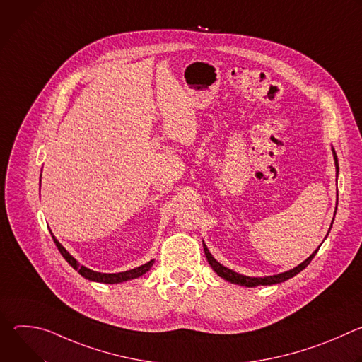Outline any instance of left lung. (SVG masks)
<instances>
[{"instance_id":"8db88e82","label":"left lung","mask_w":362,"mask_h":362,"mask_svg":"<svg viewBox=\"0 0 362 362\" xmlns=\"http://www.w3.org/2000/svg\"><path fill=\"white\" fill-rule=\"evenodd\" d=\"M334 159H335V166H337V173H338V169H339V168H338V159H337L335 150H334ZM337 204H338V200H337ZM331 226H332V225H331ZM203 249H204L206 257H208V262L211 264V267L214 268V271H215L219 276H222L223 279H226V281H229V282H232V284H238V285H240V286H257V285H274V284H281V282H284V281H286V279L295 276V275L299 274L302 269H305V268L309 265V262L313 261V257L315 256V253L318 252V249H317L311 256L308 257V259H305L300 265H298L296 268H293V269H291V271H288V272L278 274V275H274V276H265V278H250V276L239 275V274H236V272H233V271L225 268L223 265H221V264L215 259V257L211 255V252L208 250V247H206L204 243H203Z\"/></svg>"}]
</instances>
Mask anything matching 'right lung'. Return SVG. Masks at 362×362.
Masks as SVG:
<instances>
[{
	"instance_id": "right-lung-1",
	"label": "right lung",
	"mask_w": 362,
	"mask_h": 362,
	"mask_svg": "<svg viewBox=\"0 0 362 362\" xmlns=\"http://www.w3.org/2000/svg\"><path fill=\"white\" fill-rule=\"evenodd\" d=\"M54 239V243L56 246L59 247L60 253L63 255L64 259L76 269L78 271V274L81 276H84L86 279H90V281H95V282H103V284H119V282H124V281H129V279H134V278H139L143 274H146L154 264V261H150L139 268H134V269H130V271H126V272H119V274H100V272H94L83 265H78V262L74 259V257L63 247V245L53 236Z\"/></svg>"
}]
</instances>
